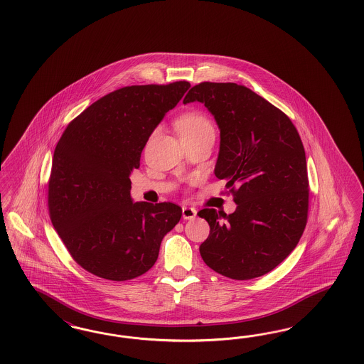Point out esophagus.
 I'll return each instance as SVG.
<instances>
[{"label": "esophagus", "instance_id": "1", "mask_svg": "<svg viewBox=\"0 0 364 364\" xmlns=\"http://www.w3.org/2000/svg\"><path fill=\"white\" fill-rule=\"evenodd\" d=\"M196 210L192 207H183V219L184 220H193L196 218Z\"/></svg>", "mask_w": 364, "mask_h": 364}]
</instances>
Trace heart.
I'll list each match as a JSON object with an SVG mask.
<instances>
[{"instance_id":"1","label":"heart","mask_w":364,"mask_h":364,"mask_svg":"<svg viewBox=\"0 0 364 364\" xmlns=\"http://www.w3.org/2000/svg\"><path fill=\"white\" fill-rule=\"evenodd\" d=\"M176 129L180 137H186V136H193L198 133L213 131V125L204 113L188 112L177 119Z\"/></svg>"}]
</instances>
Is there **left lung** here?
<instances>
[{"instance_id":"8db88e82","label":"left lung","mask_w":364,"mask_h":364,"mask_svg":"<svg viewBox=\"0 0 364 364\" xmlns=\"http://www.w3.org/2000/svg\"><path fill=\"white\" fill-rule=\"evenodd\" d=\"M203 102L220 128L215 166L236 210H198L210 224L200 245L204 263L235 280L265 275L298 245L309 216L306 152L284 112L235 82H200L184 104ZM225 218V222H221Z\"/></svg>"}]
</instances>
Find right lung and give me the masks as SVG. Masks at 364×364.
I'll list each match as a JSON object with an SVG mask.
<instances>
[{
    "label": "right lung",
    "mask_w": 364,
    "mask_h": 364,
    "mask_svg": "<svg viewBox=\"0 0 364 364\" xmlns=\"http://www.w3.org/2000/svg\"><path fill=\"white\" fill-rule=\"evenodd\" d=\"M189 87L176 81L110 92L69 122L55 145L49 216L68 252L90 274L113 282L143 275L180 221L173 203H133L129 176L151 133Z\"/></svg>",
    "instance_id": "right-lung-1"
}]
</instances>
